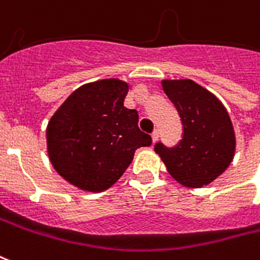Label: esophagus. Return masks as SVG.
<instances>
[{"label": "esophagus", "mask_w": 260, "mask_h": 260, "mask_svg": "<svg viewBox=\"0 0 260 260\" xmlns=\"http://www.w3.org/2000/svg\"><path fill=\"white\" fill-rule=\"evenodd\" d=\"M151 139H153V143L157 142V139H158V131H154V132L151 134Z\"/></svg>", "instance_id": "1"}]
</instances>
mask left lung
Instances as JSON below:
<instances>
[{
  "label": "left lung",
  "mask_w": 260,
  "mask_h": 260,
  "mask_svg": "<svg viewBox=\"0 0 260 260\" xmlns=\"http://www.w3.org/2000/svg\"><path fill=\"white\" fill-rule=\"evenodd\" d=\"M161 84L178 110L183 135L175 147L155 143V153L180 184H209L226 171L236 151L228 110L216 96L191 80H164Z\"/></svg>",
  "instance_id": "obj_1"
}]
</instances>
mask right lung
<instances>
[{
    "instance_id": "1",
    "label": "right lung",
    "mask_w": 260,
    "mask_h": 260,
    "mask_svg": "<svg viewBox=\"0 0 260 260\" xmlns=\"http://www.w3.org/2000/svg\"><path fill=\"white\" fill-rule=\"evenodd\" d=\"M128 84L117 78L80 86L48 122V155L53 168L78 189L99 193L118 180L136 149L151 145L126 109Z\"/></svg>"
}]
</instances>
